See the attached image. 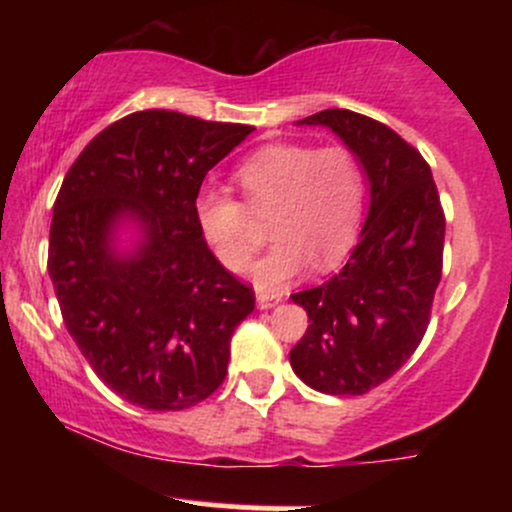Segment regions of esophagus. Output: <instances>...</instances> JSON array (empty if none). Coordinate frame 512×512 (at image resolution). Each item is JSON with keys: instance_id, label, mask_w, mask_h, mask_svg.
<instances>
[{"instance_id": "1", "label": "esophagus", "mask_w": 512, "mask_h": 512, "mask_svg": "<svg viewBox=\"0 0 512 512\" xmlns=\"http://www.w3.org/2000/svg\"><path fill=\"white\" fill-rule=\"evenodd\" d=\"M281 301V293H269V291H257V308L267 310L274 308L276 303Z\"/></svg>"}]
</instances>
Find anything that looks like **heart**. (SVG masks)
Returning <instances> with one entry per match:
<instances>
[{"instance_id":"heart-1","label":"heart","mask_w":512,"mask_h":512,"mask_svg":"<svg viewBox=\"0 0 512 512\" xmlns=\"http://www.w3.org/2000/svg\"><path fill=\"white\" fill-rule=\"evenodd\" d=\"M238 199L216 190L199 192V231L219 262L243 272L260 248L255 219L269 216L276 243L255 267L262 289H279L310 267L330 269L349 252L363 214V170L342 144H269L236 170Z\"/></svg>"}]
</instances>
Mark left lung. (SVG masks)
I'll list each match as a JSON object with an SVG mask.
<instances>
[{
    "label": "left lung",
    "instance_id": "obj_1",
    "mask_svg": "<svg viewBox=\"0 0 512 512\" xmlns=\"http://www.w3.org/2000/svg\"><path fill=\"white\" fill-rule=\"evenodd\" d=\"M298 125L342 137L366 170L370 207L342 272L291 296L310 322L291 349V368L325 395H366L424 339L443 274L445 214L431 166L395 129L342 108Z\"/></svg>",
    "mask_w": 512,
    "mask_h": 512
}]
</instances>
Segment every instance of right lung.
I'll return each mask as SVG.
<instances>
[{
    "mask_svg": "<svg viewBox=\"0 0 512 512\" xmlns=\"http://www.w3.org/2000/svg\"><path fill=\"white\" fill-rule=\"evenodd\" d=\"M255 127L139 110L86 144L64 175L48 272L88 366L127 402L180 411L223 383L231 337L255 291L209 250L197 223L204 178ZM143 240L117 253L114 228Z\"/></svg>",
    "mask_w": 512,
    "mask_h": 512,
    "instance_id": "obj_1",
    "label": "right lung"
}]
</instances>
